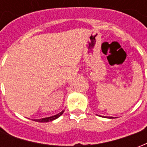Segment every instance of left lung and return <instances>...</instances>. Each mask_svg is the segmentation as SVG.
<instances>
[{
  "mask_svg": "<svg viewBox=\"0 0 147 147\" xmlns=\"http://www.w3.org/2000/svg\"><path fill=\"white\" fill-rule=\"evenodd\" d=\"M109 118H110V119H112V118H113V117H109Z\"/></svg>",
  "mask_w": 147,
  "mask_h": 147,
  "instance_id": "1",
  "label": "left lung"
}]
</instances>
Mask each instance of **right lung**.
Here are the masks:
<instances>
[{"label":"right lung","instance_id":"1","mask_svg":"<svg viewBox=\"0 0 147 147\" xmlns=\"http://www.w3.org/2000/svg\"><path fill=\"white\" fill-rule=\"evenodd\" d=\"M64 110H62L61 113L56 114L54 116H52V117H45V118H42V119H37V120H34V121H37V122H41V123H45V122H49V121H52V120H54L56 119H57L58 117H60L64 113Z\"/></svg>","mask_w":147,"mask_h":147}]
</instances>
